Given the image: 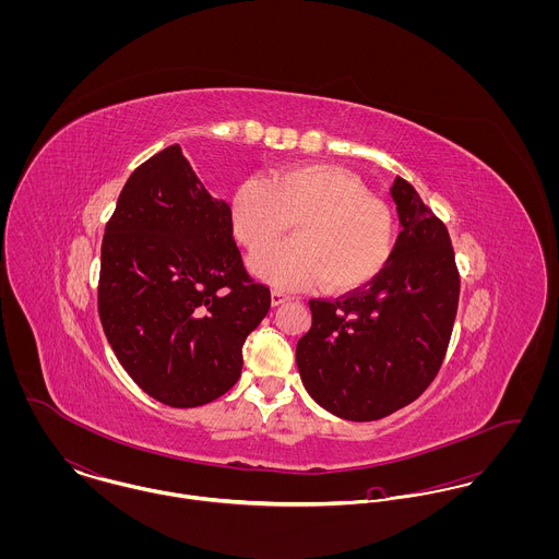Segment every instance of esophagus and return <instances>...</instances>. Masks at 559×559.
<instances>
[{"instance_id":"34e87169","label":"esophagus","mask_w":559,"mask_h":559,"mask_svg":"<svg viewBox=\"0 0 559 559\" xmlns=\"http://www.w3.org/2000/svg\"><path fill=\"white\" fill-rule=\"evenodd\" d=\"M290 299V295H286V293H282V290H273L271 293V304L273 306H282V304H286Z\"/></svg>"}]
</instances>
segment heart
<instances>
[{
  "label": "heart",
  "mask_w": 559,
  "mask_h": 559,
  "mask_svg": "<svg viewBox=\"0 0 559 559\" xmlns=\"http://www.w3.org/2000/svg\"><path fill=\"white\" fill-rule=\"evenodd\" d=\"M228 215L235 239L249 251L296 224L295 243L263 248L251 258L258 277L288 290L319 284L331 295L361 290L385 271L396 247L394 209L355 174L322 163L284 167L269 180H242Z\"/></svg>",
  "instance_id": "1"
}]
</instances>
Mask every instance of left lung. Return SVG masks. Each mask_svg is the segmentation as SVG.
<instances>
[{
	"label": "left lung",
	"instance_id": "8db88e82",
	"mask_svg": "<svg viewBox=\"0 0 559 559\" xmlns=\"http://www.w3.org/2000/svg\"><path fill=\"white\" fill-rule=\"evenodd\" d=\"M392 198L400 230L385 271L337 299H310L312 326L297 344L310 396L337 417L372 421L419 399L450 344L461 273L445 224L404 178Z\"/></svg>",
	"mask_w": 559,
	"mask_h": 559
}]
</instances>
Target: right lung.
<instances>
[{
    "instance_id": "obj_1",
    "label": "right lung",
    "mask_w": 559,
    "mask_h": 559,
    "mask_svg": "<svg viewBox=\"0 0 559 559\" xmlns=\"http://www.w3.org/2000/svg\"><path fill=\"white\" fill-rule=\"evenodd\" d=\"M269 308L228 204L180 146L135 167L105 226L98 275V317L127 374L167 406L213 402L239 381L242 344Z\"/></svg>"
}]
</instances>
